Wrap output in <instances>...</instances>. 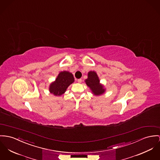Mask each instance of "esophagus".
<instances>
[{"label":"esophagus","mask_w":160,"mask_h":160,"mask_svg":"<svg viewBox=\"0 0 160 160\" xmlns=\"http://www.w3.org/2000/svg\"><path fill=\"white\" fill-rule=\"evenodd\" d=\"M77 82H78V83H82V80L81 78H79V79H78V80H77Z\"/></svg>","instance_id":"obj_1"}]
</instances>
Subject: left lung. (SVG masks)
<instances>
[{"label":"left lung","instance_id":"obj_1","mask_svg":"<svg viewBox=\"0 0 160 160\" xmlns=\"http://www.w3.org/2000/svg\"><path fill=\"white\" fill-rule=\"evenodd\" d=\"M85 83L95 96H100L105 91L103 86L100 83L98 74L94 71H89L88 72V78L85 80Z\"/></svg>","mask_w":160,"mask_h":160}]
</instances>
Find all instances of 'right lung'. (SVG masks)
Here are the masks:
<instances>
[{"instance_id": "1", "label": "right lung", "mask_w": 160, "mask_h": 160, "mask_svg": "<svg viewBox=\"0 0 160 160\" xmlns=\"http://www.w3.org/2000/svg\"><path fill=\"white\" fill-rule=\"evenodd\" d=\"M74 82V76L72 73L68 71L61 72L57 76L55 81L50 84V92L54 96H61Z\"/></svg>"}]
</instances>
